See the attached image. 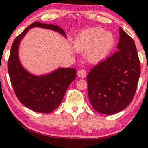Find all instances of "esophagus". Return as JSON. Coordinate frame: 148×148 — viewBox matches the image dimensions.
I'll return each mask as SVG.
<instances>
[{
  "mask_svg": "<svg viewBox=\"0 0 148 148\" xmlns=\"http://www.w3.org/2000/svg\"><path fill=\"white\" fill-rule=\"evenodd\" d=\"M77 75L80 78H84L86 76V71L84 69H80L77 71Z\"/></svg>",
  "mask_w": 148,
  "mask_h": 148,
  "instance_id": "obj_1",
  "label": "esophagus"
}]
</instances>
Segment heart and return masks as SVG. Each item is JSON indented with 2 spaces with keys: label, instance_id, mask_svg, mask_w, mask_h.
Segmentation results:
<instances>
[{
  "label": "heart",
  "instance_id": "heart-1",
  "mask_svg": "<svg viewBox=\"0 0 148 148\" xmlns=\"http://www.w3.org/2000/svg\"><path fill=\"white\" fill-rule=\"evenodd\" d=\"M115 42V37L111 32L100 27H92L76 36L74 47L78 51H88V60L92 63H98L108 56Z\"/></svg>",
  "mask_w": 148,
  "mask_h": 148
}]
</instances>
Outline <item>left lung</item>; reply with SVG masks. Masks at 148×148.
Wrapping results in <instances>:
<instances>
[{"instance_id": "8db88e82", "label": "left lung", "mask_w": 148, "mask_h": 148, "mask_svg": "<svg viewBox=\"0 0 148 148\" xmlns=\"http://www.w3.org/2000/svg\"><path fill=\"white\" fill-rule=\"evenodd\" d=\"M117 48L114 55L93 67L86 78L91 105L106 115L121 112L131 103L140 75L134 41L121 27Z\"/></svg>"}]
</instances>
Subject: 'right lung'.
I'll return each instance as SVG.
<instances>
[{
	"label": "right lung",
	"mask_w": 148,
	"mask_h": 148,
	"mask_svg": "<svg viewBox=\"0 0 148 148\" xmlns=\"http://www.w3.org/2000/svg\"><path fill=\"white\" fill-rule=\"evenodd\" d=\"M35 27L51 29L66 38L64 31L59 26L34 22L12 43L8 60V73L19 101L34 112L48 114L60 106L68 87L75 79L77 71L73 68H59L50 73L38 76L23 67L18 57L19 44L29 29Z\"/></svg>",
	"instance_id": "obj_1"
}]
</instances>
